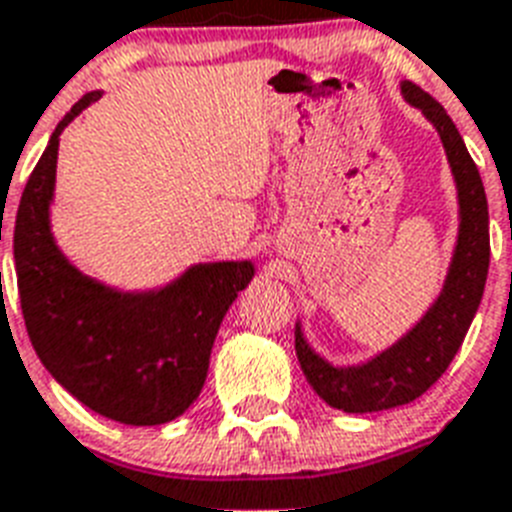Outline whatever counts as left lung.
Returning a JSON list of instances; mask_svg holds the SVG:
<instances>
[{
    "instance_id": "8db88e82",
    "label": "left lung",
    "mask_w": 512,
    "mask_h": 512,
    "mask_svg": "<svg viewBox=\"0 0 512 512\" xmlns=\"http://www.w3.org/2000/svg\"><path fill=\"white\" fill-rule=\"evenodd\" d=\"M402 94L426 115L442 136L444 152L452 165L460 199V236L452 257L447 284L423 321L400 342L357 368H334L315 355L297 326L294 350L302 373L318 397L344 413H376L407 405L442 378L452 357L458 355L473 315L484 294L489 270V210L479 168L463 144V136L431 94L402 81Z\"/></svg>"
}]
</instances>
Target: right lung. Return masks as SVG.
<instances>
[{"mask_svg":"<svg viewBox=\"0 0 512 512\" xmlns=\"http://www.w3.org/2000/svg\"><path fill=\"white\" fill-rule=\"evenodd\" d=\"M94 99L99 91L57 123L20 197L12 231L20 310L44 368L78 402L128 426H160L202 392L220 321L255 265H197L160 292L120 294L60 255L49 234L57 144Z\"/></svg>","mask_w":512,"mask_h":512,"instance_id":"1","label":"right lung"}]
</instances>
